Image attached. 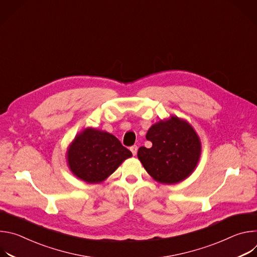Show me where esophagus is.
<instances>
[{
  "label": "esophagus",
  "instance_id": "34e87169",
  "mask_svg": "<svg viewBox=\"0 0 257 257\" xmlns=\"http://www.w3.org/2000/svg\"><path fill=\"white\" fill-rule=\"evenodd\" d=\"M130 151H131V153H132V155H133V156H136V155H137V151H138L137 145H133V146H131V148H130Z\"/></svg>",
  "mask_w": 257,
  "mask_h": 257
}]
</instances>
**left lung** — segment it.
Returning a JSON list of instances; mask_svg holds the SVG:
<instances>
[{
    "label": "left lung",
    "instance_id": "obj_1",
    "mask_svg": "<svg viewBox=\"0 0 257 257\" xmlns=\"http://www.w3.org/2000/svg\"><path fill=\"white\" fill-rule=\"evenodd\" d=\"M153 146H141L137 157L157 182L176 184L188 178L195 170L201 155V142L186 121L177 116L161 120L146 133Z\"/></svg>",
    "mask_w": 257,
    "mask_h": 257
}]
</instances>
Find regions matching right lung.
<instances>
[{"label":"right lung","instance_id":"right-lung-1","mask_svg":"<svg viewBox=\"0 0 257 257\" xmlns=\"http://www.w3.org/2000/svg\"><path fill=\"white\" fill-rule=\"evenodd\" d=\"M131 157L113 134L90 127L78 133L67 151L72 174L89 184L102 182Z\"/></svg>","mask_w":257,"mask_h":257}]
</instances>
